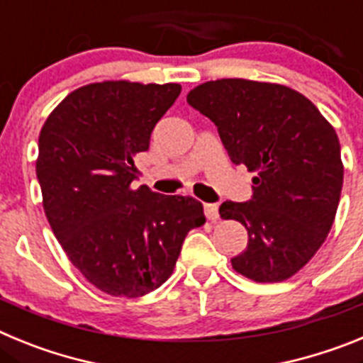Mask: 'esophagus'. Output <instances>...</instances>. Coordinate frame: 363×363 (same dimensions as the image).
Wrapping results in <instances>:
<instances>
[{"mask_svg": "<svg viewBox=\"0 0 363 363\" xmlns=\"http://www.w3.org/2000/svg\"><path fill=\"white\" fill-rule=\"evenodd\" d=\"M203 211H205V216H207V220L216 221L218 218H220V214H218V205L216 203H205Z\"/></svg>", "mask_w": 363, "mask_h": 363, "instance_id": "obj_1", "label": "esophagus"}]
</instances>
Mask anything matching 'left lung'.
<instances>
[{
    "label": "left lung",
    "mask_w": 363,
    "mask_h": 363,
    "mask_svg": "<svg viewBox=\"0 0 363 363\" xmlns=\"http://www.w3.org/2000/svg\"><path fill=\"white\" fill-rule=\"evenodd\" d=\"M187 101L216 125L230 160L255 172L252 200L220 205V216L249 234L233 269L259 284L294 277L325 242L338 209L344 163L336 130L311 99L280 83L205 82Z\"/></svg>",
    "instance_id": "left-lung-1"
}]
</instances>
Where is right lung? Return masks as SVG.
<instances>
[{
	"instance_id": "obj_1",
	"label": "right lung",
	"mask_w": 363,
	"mask_h": 363,
	"mask_svg": "<svg viewBox=\"0 0 363 363\" xmlns=\"http://www.w3.org/2000/svg\"><path fill=\"white\" fill-rule=\"evenodd\" d=\"M179 92V83H89L41 127L36 174L45 216L70 264L111 296L158 289L189 230L205 223L196 198L133 189L134 158L149 149L154 125Z\"/></svg>"
}]
</instances>
